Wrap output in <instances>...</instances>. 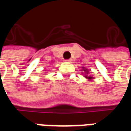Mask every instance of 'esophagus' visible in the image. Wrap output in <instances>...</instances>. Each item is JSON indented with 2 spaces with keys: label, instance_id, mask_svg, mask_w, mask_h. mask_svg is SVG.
Returning <instances> with one entry per match:
<instances>
[{
  "label": "esophagus",
  "instance_id": "34e87169",
  "mask_svg": "<svg viewBox=\"0 0 131 131\" xmlns=\"http://www.w3.org/2000/svg\"><path fill=\"white\" fill-rule=\"evenodd\" d=\"M66 61H67V62H71V61H72V60H71V59H69V60H66Z\"/></svg>",
  "mask_w": 131,
  "mask_h": 131
}]
</instances>
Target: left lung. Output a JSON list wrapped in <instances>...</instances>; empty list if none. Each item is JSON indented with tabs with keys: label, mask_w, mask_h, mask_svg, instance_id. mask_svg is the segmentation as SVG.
Returning a JSON list of instances; mask_svg holds the SVG:
<instances>
[{
	"label": "left lung",
	"mask_w": 131,
	"mask_h": 131,
	"mask_svg": "<svg viewBox=\"0 0 131 131\" xmlns=\"http://www.w3.org/2000/svg\"><path fill=\"white\" fill-rule=\"evenodd\" d=\"M84 71H85V73H87L88 74V69H85ZM84 77L86 78V79H92V78L93 77H89V76H88V75H85Z\"/></svg>",
	"instance_id": "1"
}]
</instances>
